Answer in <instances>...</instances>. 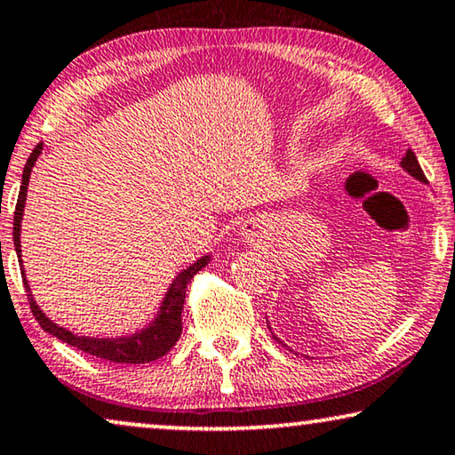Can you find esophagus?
I'll use <instances>...</instances> for the list:
<instances>
[{
  "label": "esophagus",
  "instance_id": "esophagus-1",
  "mask_svg": "<svg viewBox=\"0 0 455 455\" xmlns=\"http://www.w3.org/2000/svg\"><path fill=\"white\" fill-rule=\"evenodd\" d=\"M253 235H258V230H255V227H249L245 230V236H253Z\"/></svg>",
  "mask_w": 455,
  "mask_h": 455
}]
</instances>
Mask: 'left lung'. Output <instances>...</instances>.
Returning a JSON list of instances; mask_svg holds the SVG:
<instances>
[{"mask_svg": "<svg viewBox=\"0 0 455 455\" xmlns=\"http://www.w3.org/2000/svg\"><path fill=\"white\" fill-rule=\"evenodd\" d=\"M402 166H404V169L411 172L412 177H417V179H420V181H427V177H425V172H422V169H420V164H419V161H417V156H414V152L412 150H408L406 152V156L402 158Z\"/></svg>", "mask_w": 455, "mask_h": 455, "instance_id": "1", "label": "left lung"}]
</instances>
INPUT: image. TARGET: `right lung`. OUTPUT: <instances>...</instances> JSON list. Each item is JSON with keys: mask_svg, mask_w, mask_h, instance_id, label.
<instances>
[{"mask_svg": "<svg viewBox=\"0 0 455 455\" xmlns=\"http://www.w3.org/2000/svg\"><path fill=\"white\" fill-rule=\"evenodd\" d=\"M41 148H43V144H36V148L30 152L27 166H24V172H22L20 194H18V202H16V210H14V245H16L18 255H20V220H22L24 202H27L28 179H30V171H33L36 156L41 155ZM208 261H210L208 255H204V258L197 259L194 266H189L183 274H179L175 284L171 286L163 300L161 315H158V319L150 325V328H146L144 331H140V334L132 336V338H119V340H102V338L99 340V338L74 336L72 331L60 328V325H55L51 319L43 315V311L38 309L36 303L33 300V294H30V291H28L27 280H24V289H27L30 311H33V315L38 322V325H41L44 331H49V334L60 338L61 342H68L69 347L78 348V350H82V353H88L97 358H105V361H108V363H125V364L150 363V361H156V358L164 356L177 344L179 336H181V330H183L181 311H183V303H185V289H188L189 280L194 278L196 274L208 264Z\"/></svg>", "mask_w": 455, "mask_h": 455, "instance_id": "right-lung-1", "label": "right lung"}]
</instances>
